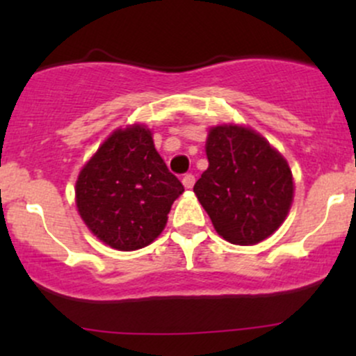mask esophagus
Listing matches in <instances>:
<instances>
[{"instance_id":"34e87169","label":"esophagus","mask_w":356,"mask_h":356,"mask_svg":"<svg viewBox=\"0 0 356 356\" xmlns=\"http://www.w3.org/2000/svg\"><path fill=\"white\" fill-rule=\"evenodd\" d=\"M194 182H195V177L192 174H186L182 177V184H184V187H186V189H191V187L194 186Z\"/></svg>"}]
</instances>
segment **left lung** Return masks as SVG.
Here are the masks:
<instances>
[{"instance_id":"8db88e82","label":"left lung","mask_w":356,"mask_h":356,"mask_svg":"<svg viewBox=\"0 0 356 356\" xmlns=\"http://www.w3.org/2000/svg\"><path fill=\"white\" fill-rule=\"evenodd\" d=\"M209 167L194 192L219 236L251 246L283 224L293 202V174L286 159L254 130L218 125L206 142Z\"/></svg>"}]
</instances>
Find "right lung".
<instances>
[{"instance_id":"1","label":"right lung","mask_w":356,"mask_h":356,"mask_svg":"<svg viewBox=\"0 0 356 356\" xmlns=\"http://www.w3.org/2000/svg\"><path fill=\"white\" fill-rule=\"evenodd\" d=\"M184 186L144 125L118 129L76 179V207L88 229L118 251L149 246L164 231Z\"/></svg>"}]
</instances>
